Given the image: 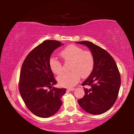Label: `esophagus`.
I'll list each match as a JSON object with an SVG mask.
<instances>
[{
  "label": "esophagus",
  "mask_w": 134,
  "mask_h": 134,
  "mask_svg": "<svg viewBox=\"0 0 134 134\" xmlns=\"http://www.w3.org/2000/svg\"><path fill=\"white\" fill-rule=\"evenodd\" d=\"M74 88H68V89H67V90H69V91H73V90H74Z\"/></svg>",
  "instance_id": "34e87169"
}]
</instances>
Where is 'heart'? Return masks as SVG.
<instances>
[{"label": "heart", "mask_w": 134, "mask_h": 134, "mask_svg": "<svg viewBox=\"0 0 134 134\" xmlns=\"http://www.w3.org/2000/svg\"><path fill=\"white\" fill-rule=\"evenodd\" d=\"M60 55L65 62H71L69 68L71 71L63 73L57 78L59 84L63 87L75 86L80 81L81 76L87 77L93 71L94 60L91 51L83 50L75 45H70L60 52ZM49 64L54 74L60 75L62 73L63 65L57 58L51 57Z\"/></svg>", "instance_id": "obj_1"}]
</instances>
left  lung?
<instances>
[{
  "label": "left lung",
  "instance_id": "8db88e82",
  "mask_svg": "<svg viewBox=\"0 0 134 134\" xmlns=\"http://www.w3.org/2000/svg\"><path fill=\"white\" fill-rule=\"evenodd\" d=\"M88 47L94 57L93 71L81 84L85 94L78 100L80 107L93 115L106 112L113 105L118 96L121 76L114 59L105 49L91 42H76Z\"/></svg>",
  "mask_w": 134,
  "mask_h": 134
}]
</instances>
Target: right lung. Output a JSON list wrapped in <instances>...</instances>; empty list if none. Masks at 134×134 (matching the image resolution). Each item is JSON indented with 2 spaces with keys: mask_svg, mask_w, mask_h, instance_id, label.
I'll list each match as a JSON object with an SVG mask.
<instances>
[{
  "mask_svg": "<svg viewBox=\"0 0 134 134\" xmlns=\"http://www.w3.org/2000/svg\"><path fill=\"white\" fill-rule=\"evenodd\" d=\"M61 45L64 44L58 41H44L26 57L20 72V94L28 109L41 118L49 117L57 112L66 91L52 87L57 81L49 64L52 53Z\"/></svg>",
  "mask_w": 134,
  "mask_h": 134,
  "instance_id": "obj_1",
  "label": "right lung"
}]
</instances>
